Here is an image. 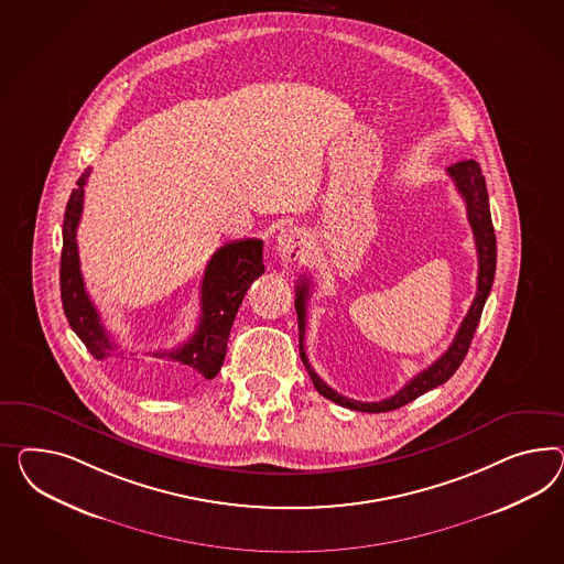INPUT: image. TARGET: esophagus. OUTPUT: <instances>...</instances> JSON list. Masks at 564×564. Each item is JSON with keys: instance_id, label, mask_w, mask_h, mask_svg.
<instances>
[{"instance_id": "34e87169", "label": "esophagus", "mask_w": 564, "mask_h": 564, "mask_svg": "<svg viewBox=\"0 0 564 564\" xmlns=\"http://www.w3.org/2000/svg\"><path fill=\"white\" fill-rule=\"evenodd\" d=\"M274 248L279 252V257L288 262H295V260L304 257L305 238L302 229L285 228L276 234L274 240Z\"/></svg>"}]
</instances>
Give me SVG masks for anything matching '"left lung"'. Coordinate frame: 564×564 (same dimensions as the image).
I'll use <instances>...</instances> for the list:
<instances>
[{
    "label": "left lung",
    "mask_w": 564,
    "mask_h": 564,
    "mask_svg": "<svg viewBox=\"0 0 564 564\" xmlns=\"http://www.w3.org/2000/svg\"><path fill=\"white\" fill-rule=\"evenodd\" d=\"M447 174L454 178L459 195L466 200L468 221L473 226L474 242H476V252H478V290H476V297H474L466 318L462 321L459 328H457L456 338L449 345V349L445 350L437 361H433L421 373H416L404 388L398 390L394 397L386 398L380 402H359V400H350V398L338 394L328 383L321 380V376L310 366L304 350L305 302L310 297V281L302 276L297 288H295L297 290L295 291V312H297V322H300V355H302V361H304L305 369L310 373V380L322 397L333 400L340 406H347L350 411L388 412L409 404L414 398H419L449 380L456 373L457 367L462 366L466 352L470 349L476 326L480 322L482 307H485L488 293L492 288V281H495L497 238H495L490 207H488L487 183H485V176L480 172L478 162H474V160L457 162L454 166L447 167Z\"/></svg>",
    "instance_id": "8db88e82"
}]
</instances>
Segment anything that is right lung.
<instances>
[{
    "instance_id": "obj_1",
    "label": "right lung",
    "mask_w": 564,
    "mask_h": 564,
    "mask_svg": "<svg viewBox=\"0 0 564 564\" xmlns=\"http://www.w3.org/2000/svg\"><path fill=\"white\" fill-rule=\"evenodd\" d=\"M91 167L77 178L76 188L63 215V250L59 283L63 312L69 326L96 359L117 355V343L100 322L84 285L77 257V224L84 209V186ZM264 273L262 240L248 238L224 243L215 252L200 283V318L197 330L176 349L150 352L158 366L150 371H135L141 380L158 392H181L198 380H214L224 366L229 330L250 283Z\"/></svg>"
}]
</instances>
